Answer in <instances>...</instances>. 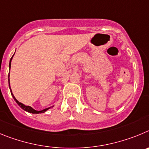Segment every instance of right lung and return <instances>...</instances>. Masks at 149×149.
<instances>
[{"instance_id":"1","label":"right lung","mask_w":149,"mask_h":149,"mask_svg":"<svg viewBox=\"0 0 149 149\" xmlns=\"http://www.w3.org/2000/svg\"><path fill=\"white\" fill-rule=\"evenodd\" d=\"M13 56H14V55H13ZM13 56H12L11 59H10V61H9V70H10V67H11V61H12V58H13ZM8 80H9V75H8ZM9 88H10V84H9ZM11 91L12 96H13V97L14 98L15 101L16 102H17V104H18V105H19V106L21 107V108H22L23 110H24V111H27V112H29V113H45V111H47V110L49 108H46V109H44V110H42V111H36V110L33 109V108H31V107H30V106H26V105H24V104H22V103H21V102H19L18 101V100H16L15 97V96H14V95H13V93H12V91Z\"/></svg>"}]
</instances>
